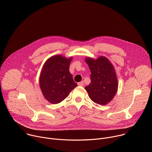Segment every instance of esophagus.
<instances>
[{"instance_id": "esophagus-1", "label": "esophagus", "mask_w": 152, "mask_h": 152, "mask_svg": "<svg viewBox=\"0 0 152 152\" xmlns=\"http://www.w3.org/2000/svg\"><path fill=\"white\" fill-rule=\"evenodd\" d=\"M77 85H78L79 86H83V85H84V82H83V81L77 83Z\"/></svg>"}]
</instances>
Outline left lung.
Here are the masks:
<instances>
[{
  "mask_svg": "<svg viewBox=\"0 0 152 152\" xmlns=\"http://www.w3.org/2000/svg\"><path fill=\"white\" fill-rule=\"evenodd\" d=\"M85 62L91 70V83L85 89L94 103L106 105L113 99L118 91L115 69L111 62L103 56L96 60L87 57Z\"/></svg>",
  "mask_w": 152,
  "mask_h": 152,
  "instance_id": "1",
  "label": "left lung"
}]
</instances>
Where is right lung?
I'll return each instance as SVG.
<instances>
[{
  "instance_id": "right-lung-1",
  "label": "right lung",
  "mask_w": 152,
  "mask_h": 152,
  "mask_svg": "<svg viewBox=\"0 0 152 152\" xmlns=\"http://www.w3.org/2000/svg\"><path fill=\"white\" fill-rule=\"evenodd\" d=\"M72 57L57 55L48 58L43 64L39 85L44 98L51 104H58L68 96L77 85L69 72Z\"/></svg>"
}]
</instances>
